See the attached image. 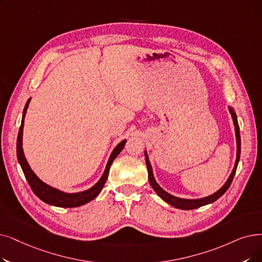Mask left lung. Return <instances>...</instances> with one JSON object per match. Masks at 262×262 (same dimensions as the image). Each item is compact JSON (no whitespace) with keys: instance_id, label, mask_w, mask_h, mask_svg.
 I'll return each instance as SVG.
<instances>
[{"instance_id":"1","label":"left lung","mask_w":262,"mask_h":262,"mask_svg":"<svg viewBox=\"0 0 262 262\" xmlns=\"http://www.w3.org/2000/svg\"><path fill=\"white\" fill-rule=\"evenodd\" d=\"M229 111L231 113V117L233 120V124H234V128H235V137H236V159H235V164H234V168L232 170V172L229 177V179L227 180V182L225 183V185L216 192H214L213 195L208 196L206 198H201V199H182V198H178L174 197L172 195L168 194L167 191H165L161 186H159L156 181L154 179L153 176V171H152V166L151 163L149 161V156H147L146 152L144 151V156H145V163H146V168H147V172H149V181L150 184L153 187V189L156 191V194L161 197L164 201H166L167 203H169L170 206H172L177 209H181V210H194L197 208H200L202 206H206V204L212 203L214 201L217 200L220 197H222L225 192L227 191L231 185V182L234 178L235 171H236V167L238 164V161H240V154H241V138H240V128H238V124H237V120H236V115L234 110L230 107Z\"/></svg>"}]
</instances>
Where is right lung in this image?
Masks as SVG:
<instances>
[{
	"label": "right lung",
	"mask_w": 262,
	"mask_h": 262,
	"mask_svg": "<svg viewBox=\"0 0 262 262\" xmlns=\"http://www.w3.org/2000/svg\"><path fill=\"white\" fill-rule=\"evenodd\" d=\"M29 99L26 104L25 110H24V116H22V121H21V126L19 128V134H18V139H17V157H18V162L22 168V171L25 173V177L28 181V183L30 187L32 188L33 192L35 194L40 200L43 202H46L48 204H51V206L54 207H60V208H76V207H80L83 206V204L88 203L89 201L93 200L99 192L103 189L106 181L108 179L109 174V169L112 164V162L115 161V158L120 154V152L123 150V147L126 143V140H123L120 142L116 147L115 150L112 151L109 161L107 163L105 172L103 177L100 178V180L97 182V183L91 187L88 190L81 191V192H76V194H66V192H63L59 189H55L46 183H43L42 181H40L37 176L32 171V169L30 168L27 159L25 157L24 149H22V134H24V125H25V117H26V112L29 107Z\"/></svg>",
	"instance_id": "right-lung-1"
}]
</instances>
